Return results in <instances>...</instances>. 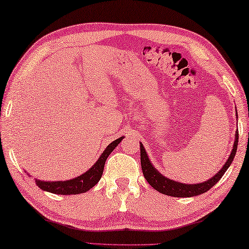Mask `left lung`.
<instances>
[{
	"mask_svg": "<svg viewBox=\"0 0 249 249\" xmlns=\"http://www.w3.org/2000/svg\"><path fill=\"white\" fill-rule=\"evenodd\" d=\"M237 142H238V133L236 132L235 135V142L233 146V150L231 152V156L229 157L227 163L221 169L218 173H216L213 178L208 179L207 182H203L200 184H182L175 180H172L170 178H166L165 176L162 175L153 168L151 162L149 161V158L147 156L146 151L142 143H140V163H142V169L144 178L147 182L151 185V186L156 189V191L160 192L163 195H168L172 197H194L198 196L200 194H203L209 191V189L214 186V185L219 182L220 178H222L223 174L227 172L229 166L231 165L232 161L235 157L237 149Z\"/></svg>",
	"mask_w": 249,
	"mask_h": 249,
	"instance_id": "8db88e82",
	"label": "left lung"
}]
</instances>
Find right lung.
<instances>
[{
  "label": "right lung",
  "mask_w": 249,
  "mask_h": 249,
  "mask_svg": "<svg viewBox=\"0 0 249 249\" xmlns=\"http://www.w3.org/2000/svg\"><path fill=\"white\" fill-rule=\"evenodd\" d=\"M123 138L124 137H120L112 142L103 151L101 157L93 164L92 168L78 178L65 180V182H43V180L36 179V184L42 191L57 194V195H77V194L88 192L100 180L107 157L110 156V153L114 150Z\"/></svg>",
  "instance_id": "right-lung-1"
}]
</instances>
